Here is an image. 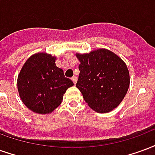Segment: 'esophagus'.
Returning <instances> with one entry per match:
<instances>
[{
  "label": "esophagus",
  "mask_w": 155,
  "mask_h": 155,
  "mask_svg": "<svg viewBox=\"0 0 155 155\" xmlns=\"http://www.w3.org/2000/svg\"><path fill=\"white\" fill-rule=\"evenodd\" d=\"M71 80H72V81H73V83L74 84H76V81H77V77L76 76H73V77L71 78Z\"/></svg>",
  "instance_id": "34e87169"
}]
</instances>
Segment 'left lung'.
Here are the masks:
<instances>
[{
  "label": "left lung",
  "mask_w": 155,
  "mask_h": 155,
  "mask_svg": "<svg viewBox=\"0 0 155 155\" xmlns=\"http://www.w3.org/2000/svg\"><path fill=\"white\" fill-rule=\"evenodd\" d=\"M76 55L81 61L76 87L84 101L98 113H107L116 108L130 85L125 63L105 49Z\"/></svg>",
  "instance_id": "8db88e82"
}]
</instances>
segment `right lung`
<instances>
[{
    "mask_svg": "<svg viewBox=\"0 0 155 155\" xmlns=\"http://www.w3.org/2000/svg\"><path fill=\"white\" fill-rule=\"evenodd\" d=\"M55 58L45 53L33 54L18 75L22 102L33 112L49 114L61 104L63 94L74 84L55 65Z\"/></svg>",
    "mask_w": 155,
    "mask_h": 155,
    "instance_id": "1",
    "label": "right lung"
}]
</instances>
